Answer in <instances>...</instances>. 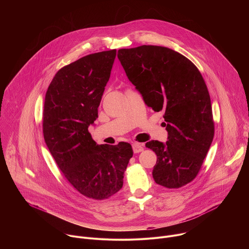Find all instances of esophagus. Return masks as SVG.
Masks as SVG:
<instances>
[{"mask_svg":"<svg viewBox=\"0 0 249 249\" xmlns=\"http://www.w3.org/2000/svg\"><path fill=\"white\" fill-rule=\"evenodd\" d=\"M142 150H143V144L142 143H140V142H134L133 143V151L135 153H139Z\"/></svg>","mask_w":249,"mask_h":249,"instance_id":"obj_1","label":"esophagus"}]
</instances>
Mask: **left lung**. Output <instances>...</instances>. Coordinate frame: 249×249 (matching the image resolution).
I'll list each match as a JSON object with an SVG mask.
<instances>
[{"mask_svg":"<svg viewBox=\"0 0 249 249\" xmlns=\"http://www.w3.org/2000/svg\"><path fill=\"white\" fill-rule=\"evenodd\" d=\"M117 57L147 107L164 110L168 141L145 146L157 155L152 176L166 188H179L198 175L214 136L211 97L197 67L164 46L118 50Z\"/></svg>","mask_w":249,"mask_h":249,"instance_id":"left-lung-1","label":"left lung"}]
</instances>
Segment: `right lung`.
<instances>
[{"mask_svg": "<svg viewBox=\"0 0 249 249\" xmlns=\"http://www.w3.org/2000/svg\"><path fill=\"white\" fill-rule=\"evenodd\" d=\"M116 50L84 56L57 71L45 94L43 137L59 169L83 196L105 200L123 186L130 143L97 144L88 131L98 118Z\"/></svg>", "mask_w": 249, "mask_h": 249, "instance_id": "add662e5", "label": "right lung"}]
</instances>
